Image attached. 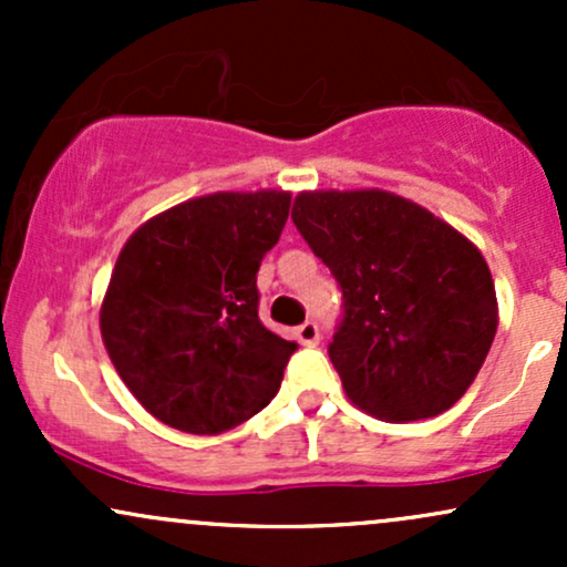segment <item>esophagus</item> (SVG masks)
Here are the masks:
<instances>
[{
	"mask_svg": "<svg viewBox=\"0 0 567 567\" xmlns=\"http://www.w3.org/2000/svg\"><path fill=\"white\" fill-rule=\"evenodd\" d=\"M296 338L303 343V347H317L320 343V328H317V322H303L301 328L296 330Z\"/></svg>",
	"mask_w": 567,
	"mask_h": 567,
	"instance_id": "1",
	"label": "esophagus"
}]
</instances>
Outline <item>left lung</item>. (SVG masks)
<instances>
[{
  "mask_svg": "<svg viewBox=\"0 0 567 567\" xmlns=\"http://www.w3.org/2000/svg\"><path fill=\"white\" fill-rule=\"evenodd\" d=\"M292 224L341 285L343 320L328 354L349 400L389 424L453 408L498 328L483 252L381 188L301 192Z\"/></svg>",
  "mask_w": 567,
  "mask_h": 567,
  "instance_id": "left-lung-1",
  "label": "left lung"
}]
</instances>
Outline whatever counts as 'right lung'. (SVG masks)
<instances>
[{
    "label": "right lung",
    "instance_id": "obj_1",
    "mask_svg": "<svg viewBox=\"0 0 567 567\" xmlns=\"http://www.w3.org/2000/svg\"><path fill=\"white\" fill-rule=\"evenodd\" d=\"M288 213V192L207 194L148 218L122 247L101 336L162 424L220 434L275 400L298 343L264 328L256 275Z\"/></svg>",
    "mask_w": 567,
    "mask_h": 567
}]
</instances>
